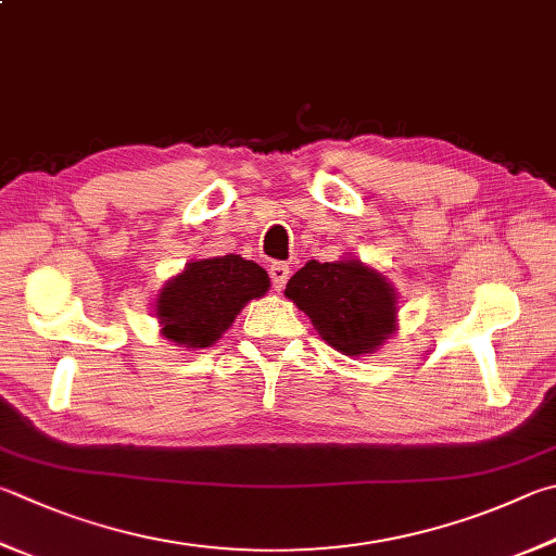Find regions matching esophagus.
<instances>
[{"mask_svg":"<svg viewBox=\"0 0 556 556\" xmlns=\"http://www.w3.org/2000/svg\"><path fill=\"white\" fill-rule=\"evenodd\" d=\"M269 277H271V287L281 289L289 279V265H285V262H275V265L269 267Z\"/></svg>","mask_w":556,"mask_h":556,"instance_id":"1","label":"esophagus"}]
</instances>
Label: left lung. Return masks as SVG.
Here are the masks:
<instances>
[{
    "instance_id": "8db88e82",
    "label": "left lung",
    "mask_w": 556,
    "mask_h": 556,
    "mask_svg": "<svg viewBox=\"0 0 556 556\" xmlns=\"http://www.w3.org/2000/svg\"><path fill=\"white\" fill-rule=\"evenodd\" d=\"M285 296L311 318L318 336L348 357L375 355L399 330V291L357 257L308 260Z\"/></svg>"
}]
</instances>
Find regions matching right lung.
Here are the masks:
<instances>
[{"mask_svg": "<svg viewBox=\"0 0 556 556\" xmlns=\"http://www.w3.org/2000/svg\"><path fill=\"white\" fill-rule=\"evenodd\" d=\"M269 291V277L257 262L240 255L191 260L165 281L155 296L153 316L160 332L177 348H211L233 326L248 301Z\"/></svg>", "mask_w": 556, "mask_h": 556, "instance_id": "obj_1", "label": "right lung"}]
</instances>
